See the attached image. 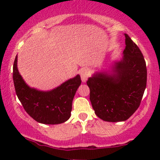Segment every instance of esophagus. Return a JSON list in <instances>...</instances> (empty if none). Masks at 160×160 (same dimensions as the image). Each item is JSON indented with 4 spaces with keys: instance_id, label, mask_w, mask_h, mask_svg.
Instances as JSON below:
<instances>
[{
    "instance_id": "obj_1",
    "label": "esophagus",
    "mask_w": 160,
    "mask_h": 160,
    "mask_svg": "<svg viewBox=\"0 0 160 160\" xmlns=\"http://www.w3.org/2000/svg\"><path fill=\"white\" fill-rule=\"evenodd\" d=\"M80 77H81L82 81L86 82L87 80H88V77H89L90 76V71L88 69L83 68L80 71Z\"/></svg>"
}]
</instances>
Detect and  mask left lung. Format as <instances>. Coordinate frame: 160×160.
<instances>
[{
  "label": "left lung",
  "instance_id": "8db88e82",
  "mask_svg": "<svg viewBox=\"0 0 160 160\" xmlns=\"http://www.w3.org/2000/svg\"><path fill=\"white\" fill-rule=\"evenodd\" d=\"M123 58L111 73L98 72L87 81L95 114L103 121L123 122L138 108L146 88L147 70L141 50L127 34Z\"/></svg>",
  "mask_w": 160,
  "mask_h": 160
}]
</instances>
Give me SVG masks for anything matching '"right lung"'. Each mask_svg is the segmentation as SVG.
Listing matches in <instances>:
<instances>
[{
  "label": "right lung",
  "mask_w": 160,
  "mask_h": 160,
  "mask_svg": "<svg viewBox=\"0 0 160 160\" xmlns=\"http://www.w3.org/2000/svg\"><path fill=\"white\" fill-rule=\"evenodd\" d=\"M13 80L16 94L25 111L34 120L46 125L63 123L70 118L72 99L81 83L77 75L50 91L31 88L19 74L17 56L13 65Z\"/></svg>",
  "instance_id": "obj_1"
}]
</instances>
